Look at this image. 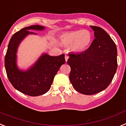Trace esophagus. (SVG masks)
Returning <instances> with one entry per match:
<instances>
[{
	"mask_svg": "<svg viewBox=\"0 0 126 126\" xmlns=\"http://www.w3.org/2000/svg\"><path fill=\"white\" fill-rule=\"evenodd\" d=\"M64 58H65V61H66V62H67L68 60V58H69V56H68V55H65Z\"/></svg>",
	"mask_w": 126,
	"mask_h": 126,
	"instance_id": "obj_1",
	"label": "esophagus"
}]
</instances>
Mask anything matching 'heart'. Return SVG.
<instances>
[{"mask_svg": "<svg viewBox=\"0 0 126 126\" xmlns=\"http://www.w3.org/2000/svg\"><path fill=\"white\" fill-rule=\"evenodd\" d=\"M60 40L64 46L70 45L71 49L74 52H81L90 46L93 36L87 30H74L63 33L60 35Z\"/></svg>", "mask_w": 126, "mask_h": 126, "instance_id": "heart-1", "label": "heart"}]
</instances>
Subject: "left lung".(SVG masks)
Instances as JSON below:
<instances>
[{"label":"left lung","mask_w":126,"mask_h":126,"mask_svg":"<svg viewBox=\"0 0 126 126\" xmlns=\"http://www.w3.org/2000/svg\"><path fill=\"white\" fill-rule=\"evenodd\" d=\"M95 39L87 50L70 53L67 63L71 68L70 80L77 91L92 95L110 85L117 68V47L103 29L91 26Z\"/></svg>","instance_id":"left-lung-1"}]
</instances>
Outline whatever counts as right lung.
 <instances>
[{
	"label": "right lung",
	"instance_id": "add662e5",
	"mask_svg": "<svg viewBox=\"0 0 126 126\" xmlns=\"http://www.w3.org/2000/svg\"><path fill=\"white\" fill-rule=\"evenodd\" d=\"M44 28L40 25H32L15 33L9 41L5 56V70L10 82L17 91L31 96L44 94L49 90L54 76L65 63L64 54L51 56L43 54L27 70L18 69L16 52L20 42L28 34H36L30 30L42 31Z\"/></svg>",
	"mask_w": 126,
	"mask_h": 126
}]
</instances>
